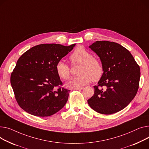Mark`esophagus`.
<instances>
[{
	"label": "esophagus",
	"instance_id": "34e87169",
	"mask_svg": "<svg viewBox=\"0 0 149 149\" xmlns=\"http://www.w3.org/2000/svg\"><path fill=\"white\" fill-rule=\"evenodd\" d=\"M83 88H84V87H77V88H74L75 90H77V91H81V90H83Z\"/></svg>",
	"mask_w": 149,
	"mask_h": 149
}]
</instances>
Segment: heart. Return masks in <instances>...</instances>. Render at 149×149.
Masks as SVG:
<instances>
[{
	"mask_svg": "<svg viewBox=\"0 0 149 149\" xmlns=\"http://www.w3.org/2000/svg\"><path fill=\"white\" fill-rule=\"evenodd\" d=\"M72 63H81L79 66V75L71 78L66 85L69 87H81L92 80H100L104 74V68L101 62L93 57V55L83 47H78L71 54ZM56 71L58 76L66 80L71 75L69 66L63 61H59L56 65Z\"/></svg>",
	"mask_w": 149,
	"mask_h": 149,
	"instance_id": "heart-1",
	"label": "heart"
}]
</instances>
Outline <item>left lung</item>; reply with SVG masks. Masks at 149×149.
Returning <instances> with one entry per match:
<instances>
[{
    "instance_id": "left-lung-1",
    "label": "left lung",
    "mask_w": 149,
    "mask_h": 149,
    "mask_svg": "<svg viewBox=\"0 0 149 149\" xmlns=\"http://www.w3.org/2000/svg\"><path fill=\"white\" fill-rule=\"evenodd\" d=\"M100 57L104 74L87 102L95 111L111 114L123 110L135 96L140 66L126 48L114 42L96 41L89 46ZM104 86V89L102 87Z\"/></svg>"
}]
</instances>
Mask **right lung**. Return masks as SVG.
Returning <instances> with one entry per match:
<instances>
[{
  "mask_svg": "<svg viewBox=\"0 0 149 149\" xmlns=\"http://www.w3.org/2000/svg\"><path fill=\"white\" fill-rule=\"evenodd\" d=\"M75 45H38L18 58L11 75V84L23 110L35 116L48 117L65 106L70 91L60 87L62 82L56 65Z\"/></svg>",
  "mask_w": 149,
  "mask_h": 149,
  "instance_id": "obj_1",
  "label": "right lung"
}]
</instances>
